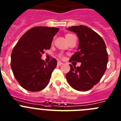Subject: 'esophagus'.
Listing matches in <instances>:
<instances>
[{
    "label": "esophagus",
    "instance_id": "34e87169",
    "mask_svg": "<svg viewBox=\"0 0 121 121\" xmlns=\"http://www.w3.org/2000/svg\"><path fill=\"white\" fill-rule=\"evenodd\" d=\"M57 65H58V66H61V65H63V63H61V61H58Z\"/></svg>",
    "mask_w": 121,
    "mask_h": 121
}]
</instances>
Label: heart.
<instances>
[{
	"mask_svg": "<svg viewBox=\"0 0 121 121\" xmlns=\"http://www.w3.org/2000/svg\"><path fill=\"white\" fill-rule=\"evenodd\" d=\"M71 35H72V34H67V35H66V36H65V37H66V38H68V37H69V36H71ZM59 57L62 58V55H59Z\"/></svg>",
	"mask_w": 121,
	"mask_h": 121,
	"instance_id": "1",
	"label": "heart"
}]
</instances>
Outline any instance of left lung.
Returning <instances> with one entry per match:
<instances>
[{
  "label": "left lung",
  "instance_id": "8db88e82",
  "mask_svg": "<svg viewBox=\"0 0 121 121\" xmlns=\"http://www.w3.org/2000/svg\"><path fill=\"white\" fill-rule=\"evenodd\" d=\"M68 30L76 33L79 39L78 50L69 61L80 62L81 65H69L67 81L77 91H88L99 82L107 69L108 57L105 43L99 35L86 26H72Z\"/></svg>",
  "mask_w": 121,
  "mask_h": 121
}]
</instances>
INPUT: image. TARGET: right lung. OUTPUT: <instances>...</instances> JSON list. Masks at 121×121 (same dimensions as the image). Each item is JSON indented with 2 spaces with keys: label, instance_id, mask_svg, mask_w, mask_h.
I'll use <instances>...</instances> for the list:
<instances>
[{
  "label": "right lung",
  "instance_id": "1",
  "mask_svg": "<svg viewBox=\"0 0 121 121\" xmlns=\"http://www.w3.org/2000/svg\"><path fill=\"white\" fill-rule=\"evenodd\" d=\"M58 30V28L53 27H33L22 36L13 49L11 69L16 80L25 90L39 91L49 83L57 61L52 58L46 63L41 58L45 50L50 49Z\"/></svg>",
  "mask_w": 121,
  "mask_h": 121
}]
</instances>
